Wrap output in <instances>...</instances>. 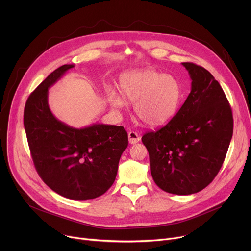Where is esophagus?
<instances>
[{"instance_id":"obj_1","label":"esophagus","mask_w":251,"mask_h":251,"mask_svg":"<svg viewBox=\"0 0 251 251\" xmlns=\"http://www.w3.org/2000/svg\"><path fill=\"white\" fill-rule=\"evenodd\" d=\"M128 138L130 144H136V143H138L141 140V137L136 132H129Z\"/></svg>"}]
</instances>
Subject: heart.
I'll return each instance as SVG.
<instances>
[{
	"label": "heart",
	"mask_w": 251,
	"mask_h": 251,
	"mask_svg": "<svg viewBox=\"0 0 251 251\" xmlns=\"http://www.w3.org/2000/svg\"><path fill=\"white\" fill-rule=\"evenodd\" d=\"M119 90H106V98L112 108L121 111L128 102L145 124L159 127L168 123L176 113L182 98V87L172 75L151 68L134 69L119 77Z\"/></svg>",
	"instance_id": "heart-1"
}]
</instances>
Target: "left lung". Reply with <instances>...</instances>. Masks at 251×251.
I'll return each mask as SVG.
<instances>
[{"label": "left lung", "instance_id": "8db88e82", "mask_svg": "<svg viewBox=\"0 0 251 251\" xmlns=\"http://www.w3.org/2000/svg\"><path fill=\"white\" fill-rule=\"evenodd\" d=\"M192 79L181 109L163 128L142 142L149 152L154 182L174 195H192L208 186L221 170L233 132L229 103L209 71L182 63Z\"/></svg>", "mask_w": 251, "mask_h": 251}]
</instances>
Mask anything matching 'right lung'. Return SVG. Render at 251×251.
<instances>
[{"label": "right lung", "mask_w": 251, "mask_h": 251, "mask_svg": "<svg viewBox=\"0 0 251 251\" xmlns=\"http://www.w3.org/2000/svg\"><path fill=\"white\" fill-rule=\"evenodd\" d=\"M73 67L75 64L58 67L29 95L24 125L43 181L64 198L84 201L100 197L113 185L128 135L122 126L108 124L75 128L52 114L49 89Z\"/></svg>", "instance_id": "add662e5"}]
</instances>
